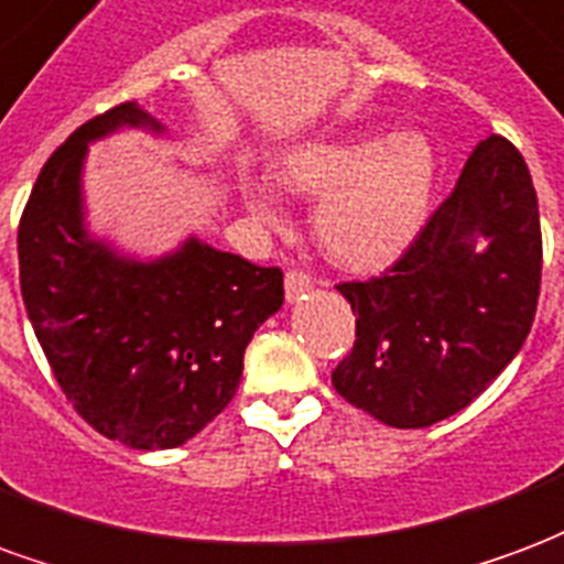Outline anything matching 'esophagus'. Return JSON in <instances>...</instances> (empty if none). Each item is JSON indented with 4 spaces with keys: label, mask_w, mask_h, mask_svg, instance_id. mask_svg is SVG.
Returning a JSON list of instances; mask_svg holds the SVG:
<instances>
[{
    "label": "esophagus",
    "mask_w": 564,
    "mask_h": 564,
    "mask_svg": "<svg viewBox=\"0 0 564 564\" xmlns=\"http://www.w3.org/2000/svg\"><path fill=\"white\" fill-rule=\"evenodd\" d=\"M283 290H286V302H299L304 293L314 290V281H311V274L293 269L286 271V278H283Z\"/></svg>",
    "instance_id": "1"
}]
</instances>
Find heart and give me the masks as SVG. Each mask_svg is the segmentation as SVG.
<instances>
[{
    "label": "heart",
    "instance_id": "heart-1",
    "mask_svg": "<svg viewBox=\"0 0 564 564\" xmlns=\"http://www.w3.org/2000/svg\"><path fill=\"white\" fill-rule=\"evenodd\" d=\"M281 182L295 194L319 197L314 236L344 269L386 265L419 232L436 182V154L421 131H340L314 137L283 154ZM265 218H278L271 187L250 197Z\"/></svg>",
    "mask_w": 564,
    "mask_h": 564
}]
</instances>
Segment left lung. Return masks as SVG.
Listing matches in <instances>:
<instances>
[{
	"mask_svg": "<svg viewBox=\"0 0 564 564\" xmlns=\"http://www.w3.org/2000/svg\"><path fill=\"white\" fill-rule=\"evenodd\" d=\"M337 290L356 314V346L332 373L346 403L400 431L466 410L535 319L541 220L523 154L481 140L403 260Z\"/></svg>",
	"mask_w": 564,
	"mask_h": 564,
	"instance_id": "left-lung-1",
	"label": "left lung"
}]
</instances>
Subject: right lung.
<instances>
[{
  "label": "right lung",
  "instance_id": "obj_1",
  "mask_svg": "<svg viewBox=\"0 0 564 564\" xmlns=\"http://www.w3.org/2000/svg\"><path fill=\"white\" fill-rule=\"evenodd\" d=\"M166 128L137 101L70 133L41 170L17 232L20 293L53 377L95 431L161 452L227 410L250 337L283 304L281 269H262L187 236L137 257L89 229V145Z\"/></svg>",
  "mask_w": 564,
  "mask_h": 564
}]
</instances>
